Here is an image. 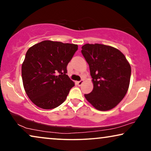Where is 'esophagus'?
<instances>
[{
	"label": "esophagus",
	"mask_w": 151,
	"mask_h": 151,
	"mask_svg": "<svg viewBox=\"0 0 151 151\" xmlns=\"http://www.w3.org/2000/svg\"><path fill=\"white\" fill-rule=\"evenodd\" d=\"M83 83H84V80H80V81L77 82V84H78V86H81Z\"/></svg>",
	"instance_id": "1"
}]
</instances>
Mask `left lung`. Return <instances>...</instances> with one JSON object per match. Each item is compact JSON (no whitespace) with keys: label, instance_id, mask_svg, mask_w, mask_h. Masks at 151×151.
Listing matches in <instances>:
<instances>
[{"label":"left lung","instance_id":"obj_1","mask_svg":"<svg viewBox=\"0 0 151 151\" xmlns=\"http://www.w3.org/2000/svg\"><path fill=\"white\" fill-rule=\"evenodd\" d=\"M81 51L89 65L93 84V89L84 97L97 110H111L127 94L131 65L120 51L108 45L86 44Z\"/></svg>","mask_w":151,"mask_h":151}]
</instances>
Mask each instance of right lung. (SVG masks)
Here are the masks:
<instances>
[{"label": "right lung", "mask_w": 151, "mask_h": 151, "mask_svg": "<svg viewBox=\"0 0 151 151\" xmlns=\"http://www.w3.org/2000/svg\"><path fill=\"white\" fill-rule=\"evenodd\" d=\"M77 45L44 40L33 45L22 65L23 86L30 100L43 109L65 102L75 83L67 75V67Z\"/></svg>", "instance_id": "1"}]
</instances>
